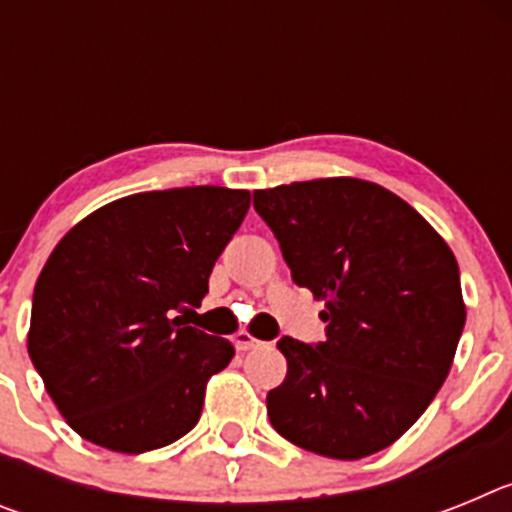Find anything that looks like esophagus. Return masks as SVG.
I'll return each instance as SVG.
<instances>
[{"instance_id":"obj_1","label":"esophagus","mask_w":512,"mask_h":512,"mask_svg":"<svg viewBox=\"0 0 512 512\" xmlns=\"http://www.w3.org/2000/svg\"><path fill=\"white\" fill-rule=\"evenodd\" d=\"M261 341L259 338H253L251 333H246V330H241L238 336H235V348L238 351H251V348H259Z\"/></svg>"}]
</instances>
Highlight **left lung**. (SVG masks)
Returning a JSON list of instances; mask_svg holds the SVG:
<instances>
[{
    "instance_id": "left-lung-1",
    "label": "left lung",
    "mask_w": 512,
    "mask_h": 512,
    "mask_svg": "<svg viewBox=\"0 0 512 512\" xmlns=\"http://www.w3.org/2000/svg\"><path fill=\"white\" fill-rule=\"evenodd\" d=\"M253 207L328 323L318 346L277 343L287 377L266 395L271 425L328 459L387 449L454 364L467 320L454 253L408 202L354 176L259 189Z\"/></svg>"
}]
</instances>
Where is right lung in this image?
<instances>
[{
    "label": "right lung",
    "instance_id": "1",
    "mask_svg": "<svg viewBox=\"0 0 512 512\" xmlns=\"http://www.w3.org/2000/svg\"><path fill=\"white\" fill-rule=\"evenodd\" d=\"M248 207L246 189L140 192L58 241L35 282L27 354L81 438L143 454L197 425L207 382L235 348L176 312L200 307Z\"/></svg>",
    "mask_w": 512,
    "mask_h": 512
}]
</instances>
